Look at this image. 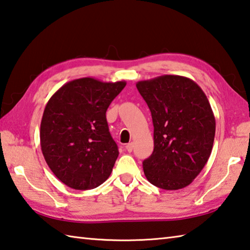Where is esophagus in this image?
<instances>
[{
    "instance_id": "obj_1",
    "label": "esophagus",
    "mask_w": 250,
    "mask_h": 250,
    "mask_svg": "<svg viewBox=\"0 0 250 250\" xmlns=\"http://www.w3.org/2000/svg\"><path fill=\"white\" fill-rule=\"evenodd\" d=\"M125 148H126L127 151H128V152H131V151H133V149H134V144H133V143L127 144V145L125 146Z\"/></svg>"
}]
</instances>
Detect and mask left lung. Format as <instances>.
<instances>
[{"instance_id":"obj_1","label":"left lung","mask_w":250,"mask_h":250,"mask_svg":"<svg viewBox=\"0 0 250 250\" xmlns=\"http://www.w3.org/2000/svg\"><path fill=\"white\" fill-rule=\"evenodd\" d=\"M153 123V152L143 162L147 180L167 190L198 176L212 151L215 119L208 98L194 81L163 75L136 83Z\"/></svg>"}]
</instances>
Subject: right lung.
<instances>
[{"label": "right lung", "instance_id": "obj_1", "mask_svg": "<svg viewBox=\"0 0 250 250\" xmlns=\"http://www.w3.org/2000/svg\"><path fill=\"white\" fill-rule=\"evenodd\" d=\"M125 82L91 77L68 82L50 98L40 125L41 150L51 171L78 190L100 186L111 175L119 148L105 113Z\"/></svg>", "mask_w": 250, "mask_h": 250}]
</instances>
